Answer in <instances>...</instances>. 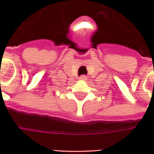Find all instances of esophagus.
<instances>
[{
    "label": "esophagus",
    "instance_id": "34e87169",
    "mask_svg": "<svg viewBox=\"0 0 154 154\" xmlns=\"http://www.w3.org/2000/svg\"><path fill=\"white\" fill-rule=\"evenodd\" d=\"M86 79H87V78H86V75H81V76L80 77V80H86Z\"/></svg>",
    "mask_w": 154,
    "mask_h": 154
}]
</instances>
